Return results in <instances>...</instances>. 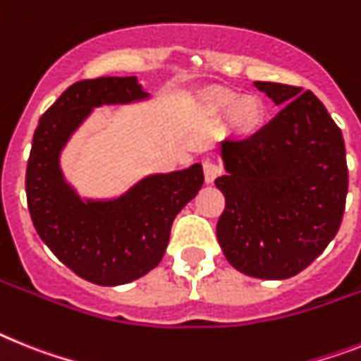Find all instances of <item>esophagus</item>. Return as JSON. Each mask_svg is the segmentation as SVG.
<instances>
[{"label": "esophagus", "mask_w": 361, "mask_h": 361, "mask_svg": "<svg viewBox=\"0 0 361 361\" xmlns=\"http://www.w3.org/2000/svg\"><path fill=\"white\" fill-rule=\"evenodd\" d=\"M204 174H205V181H207V183H213L218 176L222 174V166L218 165L216 161H213V159H205V161H204Z\"/></svg>", "instance_id": "obj_1"}]
</instances>
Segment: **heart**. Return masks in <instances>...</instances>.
<instances>
[{"mask_svg":"<svg viewBox=\"0 0 361 361\" xmlns=\"http://www.w3.org/2000/svg\"><path fill=\"white\" fill-rule=\"evenodd\" d=\"M222 106H224V110L229 111V114L235 111V114H237V119L240 121V123H246V124L255 123L260 115L259 104H257L255 101H251L250 99V101L240 102V97L237 95L224 97Z\"/></svg>","mask_w":361,"mask_h":361,"instance_id":"1","label":"heart"}]
</instances>
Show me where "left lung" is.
<instances>
[{"instance_id":"left-lung-1","label":"left lung","mask_w":361,"mask_h":361,"mask_svg":"<svg viewBox=\"0 0 361 361\" xmlns=\"http://www.w3.org/2000/svg\"><path fill=\"white\" fill-rule=\"evenodd\" d=\"M277 106L274 119L227 137L226 196L216 238L229 264L257 279H288L325 251L341 226L349 189L341 130L312 92L255 82Z\"/></svg>"}]
</instances>
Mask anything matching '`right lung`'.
<instances>
[{"label": "right lung", "instance_id": "right-lung-1", "mask_svg": "<svg viewBox=\"0 0 361 361\" xmlns=\"http://www.w3.org/2000/svg\"><path fill=\"white\" fill-rule=\"evenodd\" d=\"M148 97L135 77H101L69 86L40 117L27 161V205L36 233L78 277L117 286L159 264L176 214L198 195L202 165L154 174L121 198L82 202L63 181L59 157L69 135L102 104Z\"/></svg>", "mask_w": 361, "mask_h": 361}]
</instances>
